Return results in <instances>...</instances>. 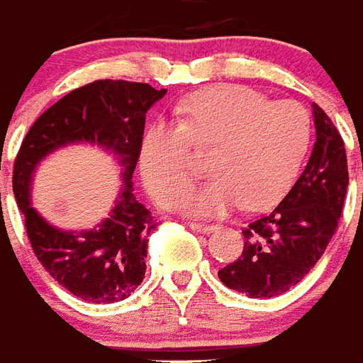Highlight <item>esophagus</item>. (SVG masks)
Instances as JSON below:
<instances>
[{"label": "esophagus", "mask_w": 363, "mask_h": 363, "mask_svg": "<svg viewBox=\"0 0 363 363\" xmlns=\"http://www.w3.org/2000/svg\"><path fill=\"white\" fill-rule=\"evenodd\" d=\"M191 230L200 232V234H210L211 230H216L217 225H204V223H191Z\"/></svg>", "instance_id": "34e87169"}]
</instances>
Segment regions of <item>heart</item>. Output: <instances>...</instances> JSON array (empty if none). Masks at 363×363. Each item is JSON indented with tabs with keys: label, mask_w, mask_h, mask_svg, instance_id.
Listing matches in <instances>:
<instances>
[{
	"label": "heart",
	"mask_w": 363,
	"mask_h": 363,
	"mask_svg": "<svg viewBox=\"0 0 363 363\" xmlns=\"http://www.w3.org/2000/svg\"><path fill=\"white\" fill-rule=\"evenodd\" d=\"M311 146V120L296 101H272L245 86H213L189 95L174 123L142 138L138 167L147 193L179 206L196 176L191 152H211L213 178L187 195L185 211L223 217L242 208L268 210L291 191Z\"/></svg>",
	"instance_id": "heart-1"
}]
</instances>
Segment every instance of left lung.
I'll use <instances>...</instances> for the list:
<instances>
[{"label":"left lung","mask_w":363,"mask_h":363,"mask_svg":"<svg viewBox=\"0 0 363 363\" xmlns=\"http://www.w3.org/2000/svg\"><path fill=\"white\" fill-rule=\"evenodd\" d=\"M317 142L306 170L289 195L243 228L242 255L219 269V279L249 298L285 294L306 277L337 228L349 187L345 142L313 103Z\"/></svg>","instance_id":"left-lung-1"}]
</instances>
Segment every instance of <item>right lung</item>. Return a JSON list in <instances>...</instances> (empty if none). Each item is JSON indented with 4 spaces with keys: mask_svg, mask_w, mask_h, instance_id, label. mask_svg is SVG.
<instances>
[{
    "mask_svg": "<svg viewBox=\"0 0 363 363\" xmlns=\"http://www.w3.org/2000/svg\"><path fill=\"white\" fill-rule=\"evenodd\" d=\"M164 94L167 89L127 80H95L72 89L37 118L14 159L13 193L24 213L35 257L63 289L84 301L125 300L144 279L150 232L157 228V221L135 199L131 179L146 112ZM74 141L108 149L124 167V189L111 216L82 233L48 225L29 200L36 164L54 149Z\"/></svg>",
    "mask_w": 363,
    "mask_h": 363,
    "instance_id": "right-lung-1",
    "label": "right lung"
}]
</instances>
